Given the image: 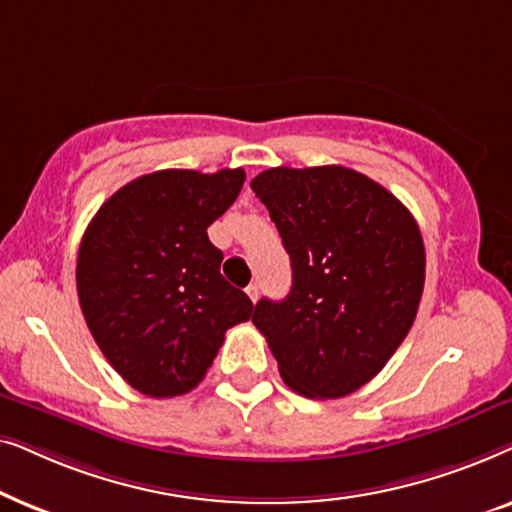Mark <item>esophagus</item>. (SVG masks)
Wrapping results in <instances>:
<instances>
[{
	"mask_svg": "<svg viewBox=\"0 0 512 512\" xmlns=\"http://www.w3.org/2000/svg\"><path fill=\"white\" fill-rule=\"evenodd\" d=\"M247 296L251 298V303H256V300H258V284L256 282L247 286Z\"/></svg>",
	"mask_w": 512,
	"mask_h": 512,
	"instance_id": "esophagus-1",
	"label": "esophagus"
}]
</instances>
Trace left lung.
<instances>
[{
  "instance_id": "8db88e82",
  "label": "left lung",
  "mask_w": 512,
  "mask_h": 512,
  "mask_svg": "<svg viewBox=\"0 0 512 512\" xmlns=\"http://www.w3.org/2000/svg\"><path fill=\"white\" fill-rule=\"evenodd\" d=\"M291 256L284 300H258L254 326L279 375L307 398L373 380L408 335L424 291L422 233L408 207L342 165L272 167L251 181Z\"/></svg>"
}]
</instances>
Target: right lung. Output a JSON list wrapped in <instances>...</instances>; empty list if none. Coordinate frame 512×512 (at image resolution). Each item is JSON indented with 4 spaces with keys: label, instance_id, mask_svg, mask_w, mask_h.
Segmentation results:
<instances>
[{
    "label": "right lung",
    "instance_id": "add662e5",
    "mask_svg": "<svg viewBox=\"0 0 512 512\" xmlns=\"http://www.w3.org/2000/svg\"><path fill=\"white\" fill-rule=\"evenodd\" d=\"M244 170H160L111 195L83 233L76 291L97 347L130 387L172 398L198 387L249 296L221 275L207 228Z\"/></svg>",
    "mask_w": 512,
    "mask_h": 512
}]
</instances>
